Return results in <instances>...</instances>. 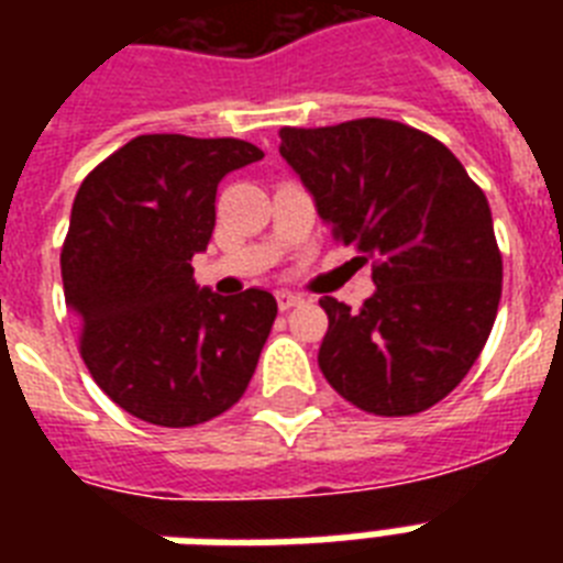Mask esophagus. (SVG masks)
<instances>
[{"label": "esophagus", "mask_w": 563, "mask_h": 563, "mask_svg": "<svg viewBox=\"0 0 563 563\" xmlns=\"http://www.w3.org/2000/svg\"><path fill=\"white\" fill-rule=\"evenodd\" d=\"M303 303V298L300 295H295V291H277V307L286 312V309H295Z\"/></svg>", "instance_id": "1"}]
</instances>
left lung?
<instances>
[{
    "label": "left lung",
    "instance_id": "1",
    "mask_svg": "<svg viewBox=\"0 0 563 563\" xmlns=\"http://www.w3.org/2000/svg\"><path fill=\"white\" fill-rule=\"evenodd\" d=\"M280 157L333 236L376 256L362 309L321 298L327 383L385 418L444 400L479 360L503 295L485 192L435 136L391 119L283 128Z\"/></svg>",
    "mask_w": 563,
    "mask_h": 563
}]
</instances>
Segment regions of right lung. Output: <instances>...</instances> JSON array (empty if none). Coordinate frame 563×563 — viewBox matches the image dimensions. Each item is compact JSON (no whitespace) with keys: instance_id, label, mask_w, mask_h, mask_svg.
Instances as JSON below:
<instances>
[{"instance_id":"right-lung-1","label":"right lung","mask_w":563,"mask_h":563,"mask_svg":"<svg viewBox=\"0 0 563 563\" xmlns=\"http://www.w3.org/2000/svg\"><path fill=\"white\" fill-rule=\"evenodd\" d=\"M263 152L245 140L143 134L84 178L60 251L66 307L92 379L128 415L195 427L245 394L277 318L272 291L216 295L192 256L216 228L221 178Z\"/></svg>"}]
</instances>
